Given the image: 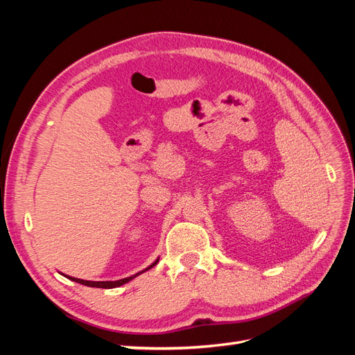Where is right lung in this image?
<instances>
[{"instance_id":"obj_1","label":"right lung","mask_w":355,"mask_h":355,"mask_svg":"<svg viewBox=\"0 0 355 355\" xmlns=\"http://www.w3.org/2000/svg\"><path fill=\"white\" fill-rule=\"evenodd\" d=\"M158 263V259L155 261V262H153L151 265H149L148 268H145L144 271H141V272H137V274H135V275H132V277H127V278H121V280H116V282H89V280H81V278H75V277H69V275H65L67 278H69V280H72V282H75V283H80V284H83V286H89V287H99V288H114V287H120V286H123V284H125V283H128V282H132L133 278H136L137 275H141L142 272H145V271H148V270H151L153 266H155Z\"/></svg>"}]
</instances>
